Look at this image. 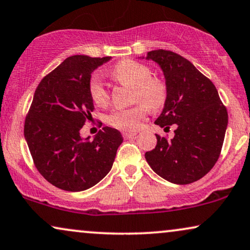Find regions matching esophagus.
Segmentation results:
<instances>
[{"label": "esophagus", "mask_w": 250, "mask_h": 250, "mask_svg": "<svg viewBox=\"0 0 250 250\" xmlns=\"http://www.w3.org/2000/svg\"><path fill=\"white\" fill-rule=\"evenodd\" d=\"M137 135V132H125L123 133V137H124L125 139H131L133 137H135Z\"/></svg>", "instance_id": "34e87169"}]
</instances>
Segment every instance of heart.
Instances as JSON below:
<instances>
[{
    "instance_id": "heart-1",
    "label": "heart",
    "mask_w": 250,
    "mask_h": 250,
    "mask_svg": "<svg viewBox=\"0 0 250 250\" xmlns=\"http://www.w3.org/2000/svg\"><path fill=\"white\" fill-rule=\"evenodd\" d=\"M111 76L123 85L132 87L133 100L140 104L129 109H119L110 113L108 123L113 127L134 131L146 117L147 107L156 111L164 105L167 96V88L163 80L151 77V70L137 61H122L111 70ZM90 97L96 104L103 105L108 101V92L97 77H93L89 83Z\"/></svg>"
}]
</instances>
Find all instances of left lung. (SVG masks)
Returning a JSON list of instances; mask_svg holds the SVG:
<instances>
[{
	"label": "left lung",
	"instance_id": "obj_1",
	"mask_svg": "<svg viewBox=\"0 0 250 250\" xmlns=\"http://www.w3.org/2000/svg\"><path fill=\"white\" fill-rule=\"evenodd\" d=\"M146 60L158 64L167 88V101L155 124L164 128L176 124L177 127L171 140L156 134V147L146 153V161L170 183H194L218 160L228 111L215 85L188 60L164 49L148 51Z\"/></svg>",
	"mask_w": 250,
	"mask_h": 250
}]
</instances>
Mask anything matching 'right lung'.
I'll return each instance as SVG.
<instances>
[{
    "instance_id": "obj_1",
    "label": "right lung",
    "mask_w": 250,
    "mask_h": 250,
    "mask_svg": "<svg viewBox=\"0 0 250 250\" xmlns=\"http://www.w3.org/2000/svg\"><path fill=\"white\" fill-rule=\"evenodd\" d=\"M110 60L71 56L35 89L25 119V140L39 172L61 189L82 192L101 181L111 170L123 142L121 132L108 126L92 140L80 135L94 109L90 77Z\"/></svg>"
}]
</instances>
